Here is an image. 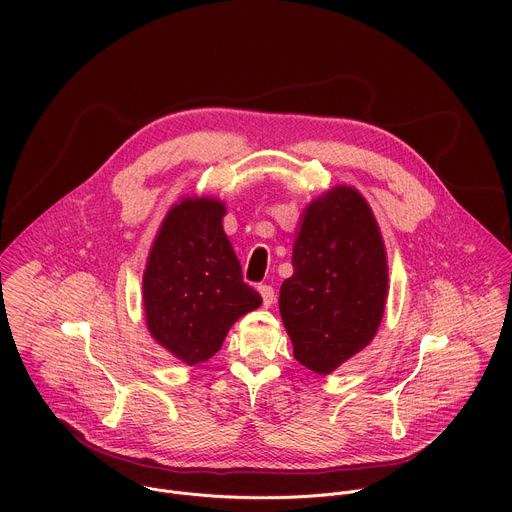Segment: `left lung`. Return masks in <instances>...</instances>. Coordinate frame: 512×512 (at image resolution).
Segmentation results:
<instances>
[{
    "label": "left lung",
    "mask_w": 512,
    "mask_h": 512,
    "mask_svg": "<svg viewBox=\"0 0 512 512\" xmlns=\"http://www.w3.org/2000/svg\"><path fill=\"white\" fill-rule=\"evenodd\" d=\"M225 214L216 198H182L168 210L143 271L145 324L186 364L214 356L231 326L263 302L243 281Z\"/></svg>",
    "instance_id": "8db88e82"
}]
</instances>
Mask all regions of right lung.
Wrapping results in <instances>:
<instances>
[{"label":"right lung","mask_w":512,"mask_h":512,"mask_svg":"<svg viewBox=\"0 0 512 512\" xmlns=\"http://www.w3.org/2000/svg\"><path fill=\"white\" fill-rule=\"evenodd\" d=\"M291 265L279 289L283 326L296 360L330 375L375 338L387 302L385 243L358 190L334 186L310 202Z\"/></svg>","instance_id":"1"}]
</instances>
